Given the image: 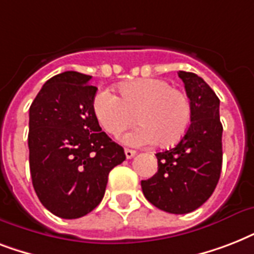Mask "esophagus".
<instances>
[{"mask_svg":"<svg viewBox=\"0 0 254 254\" xmlns=\"http://www.w3.org/2000/svg\"><path fill=\"white\" fill-rule=\"evenodd\" d=\"M135 154H137V151L135 150H131V149H125V155H127V159L133 158Z\"/></svg>","mask_w":254,"mask_h":254,"instance_id":"esophagus-1","label":"esophagus"}]
</instances>
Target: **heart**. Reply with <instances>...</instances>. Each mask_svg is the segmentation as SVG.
<instances>
[{
	"instance_id": "heart-1",
	"label": "heart",
	"mask_w": 254,
	"mask_h": 254,
	"mask_svg": "<svg viewBox=\"0 0 254 254\" xmlns=\"http://www.w3.org/2000/svg\"><path fill=\"white\" fill-rule=\"evenodd\" d=\"M120 97L101 91L93 99V113L104 130L121 134L135 120L139 125L121 137L129 146L178 143L190 127L191 105L181 89L162 79H138L120 85Z\"/></svg>"
}]
</instances>
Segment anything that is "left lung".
<instances>
[{"mask_svg": "<svg viewBox=\"0 0 254 254\" xmlns=\"http://www.w3.org/2000/svg\"><path fill=\"white\" fill-rule=\"evenodd\" d=\"M191 105V124L174 147L157 153L158 171L141 182L142 192L157 208L183 215L199 208L216 189L223 149L220 100L196 73L179 71Z\"/></svg>", "mask_w": 254, "mask_h": 254, "instance_id": "obj_1", "label": "left lung"}]
</instances>
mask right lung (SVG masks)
I'll list each match as a JSON object with an SVG mask.
<instances>
[{"label": "right lung", "mask_w": 254, "mask_h": 254, "mask_svg": "<svg viewBox=\"0 0 254 254\" xmlns=\"http://www.w3.org/2000/svg\"><path fill=\"white\" fill-rule=\"evenodd\" d=\"M89 75L65 71L43 84L29 111L30 174L39 200L62 219H77L103 200L108 175L125 153L101 131Z\"/></svg>", "instance_id": "add662e5"}]
</instances>
